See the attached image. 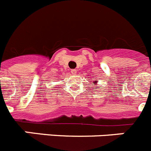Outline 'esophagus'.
<instances>
[{"label": "esophagus", "instance_id": "esophagus-1", "mask_svg": "<svg viewBox=\"0 0 151 151\" xmlns=\"http://www.w3.org/2000/svg\"><path fill=\"white\" fill-rule=\"evenodd\" d=\"M71 73L73 75H76L77 73V70H76V69H72Z\"/></svg>", "mask_w": 151, "mask_h": 151}]
</instances>
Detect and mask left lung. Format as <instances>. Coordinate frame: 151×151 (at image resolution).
<instances>
[{"mask_svg":"<svg viewBox=\"0 0 151 151\" xmlns=\"http://www.w3.org/2000/svg\"><path fill=\"white\" fill-rule=\"evenodd\" d=\"M94 83L96 84V83H97V82H96V81H95V82H94Z\"/></svg>","mask_w":151,"mask_h":151,"instance_id":"1","label":"left lung"}]
</instances>
